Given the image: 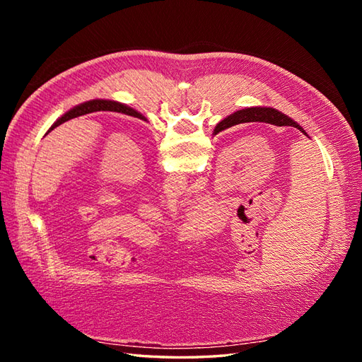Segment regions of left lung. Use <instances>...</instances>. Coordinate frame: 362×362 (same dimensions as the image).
Here are the masks:
<instances>
[{"mask_svg":"<svg viewBox=\"0 0 362 362\" xmlns=\"http://www.w3.org/2000/svg\"><path fill=\"white\" fill-rule=\"evenodd\" d=\"M93 112H116V113H124V115H128V116L139 117L141 120H146V117L144 115H140L139 112L134 110V108H131L125 104H120V103H116V101H108V100H92V101H87V103H83L80 105L71 108L68 113H64L60 119H57L56 122L51 125V128L48 129V133H49V131H52L54 128H57L59 125L66 122V120H71L74 117H78V116H83V115H87V113H93Z\"/></svg>","mask_w":362,"mask_h":362,"instance_id":"8db88e82","label":"left lung"}]
</instances>
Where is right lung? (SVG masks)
Masks as SVG:
<instances>
[{"label":"right lung","instance_id":"1","mask_svg":"<svg viewBox=\"0 0 362 362\" xmlns=\"http://www.w3.org/2000/svg\"><path fill=\"white\" fill-rule=\"evenodd\" d=\"M246 122H264L270 125H276V127H294L298 128L300 133L306 134L305 129L298 124L294 122L293 119L286 116L284 113L275 110V108L270 107H250V108H243V110H238L233 115H229L225 117L222 122H218L214 128V136L221 131L231 128L238 124H246Z\"/></svg>","mask_w":362,"mask_h":362}]
</instances>
